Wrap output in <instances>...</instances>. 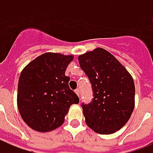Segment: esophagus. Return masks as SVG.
Instances as JSON below:
<instances>
[{"label":"esophagus","mask_w":153,"mask_h":153,"mask_svg":"<svg viewBox=\"0 0 153 153\" xmlns=\"http://www.w3.org/2000/svg\"><path fill=\"white\" fill-rule=\"evenodd\" d=\"M75 93H76L78 96H79V94H80V92H79V89L75 90Z\"/></svg>","instance_id":"esophagus-1"}]
</instances>
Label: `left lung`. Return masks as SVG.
Listing matches in <instances>:
<instances>
[{
    "label": "left lung",
    "mask_w": 153,
    "mask_h": 153,
    "mask_svg": "<svg viewBox=\"0 0 153 153\" xmlns=\"http://www.w3.org/2000/svg\"><path fill=\"white\" fill-rule=\"evenodd\" d=\"M78 59L94 90L93 101L82 105L86 124L99 134L119 131L135 107L133 78L111 53L101 48L79 55Z\"/></svg>",
    "instance_id": "8db88e82"
}]
</instances>
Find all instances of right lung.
<instances>
[{
    "instance_id": "right-lung-1",
    "label": "right lung",
    "mask_w": 153,
    "mask_h": 153,
    "mask_svg": "<svg viewBox=\"0 0 153 153\" xmlns=\"http://www.w3.org/2000/svg\"><path fill=\"white\" fill-rule=\"evenodd\" d=\"M74 55L45 53L25 67L20 74L17 107L29 127L48 132L61 126L69 107L79 99L68 86L65 70Z\"/></svg>"
}]
</instances>
